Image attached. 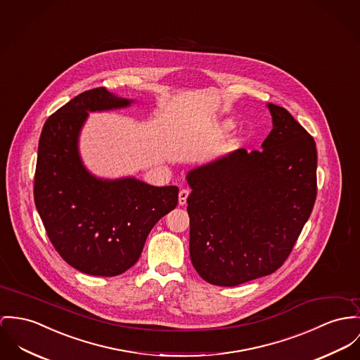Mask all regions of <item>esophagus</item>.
Returning a JSON list of instances; mask_svg holds the SVG:
<instances>
[{"mask_svg": "<svg viewBox=\"0 0 360 360\" xmlns=\"http://www.w3.org/2000/svg\"><path fill=\"white\" fill-rule=\"evenodd\" d=\"M189 191L188 189H182L181 192H179V205H185L186 204V200H188V197H189Z\"/></svg>", "mask_w": 360, "mask_h": 360, "instance_id": "1", "label": "esophagus"}]
</instances>
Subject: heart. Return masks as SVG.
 Returning a JSON list of instances; mask_svg holds the SVG:
<instances>
[{
  "mask_svg": "<svg viewBox=\"0 0 360 360\" xmlns=\"http://www.w3.org/2000/svg\"><path fill=\"white\" fill-rule=\"evenodd\" d=\"M233 126H234V123H233L231 120H227V122H224V123L221 124V130H223V131H229V130L233 129Z\"/></svg>",
  "mask_w": 360,
  "mask_h": 360,
  "instance_id": "b5f03b06",
  "label": "heart"
}]
</instances>
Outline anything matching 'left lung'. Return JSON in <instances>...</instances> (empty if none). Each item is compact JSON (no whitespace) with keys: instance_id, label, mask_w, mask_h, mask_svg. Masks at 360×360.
<instances>
[{"instance_id":"1","label":"left lung","mask_w":360,"mask_h":360,"mask_svg":"<svg viewBox=\"0 0 360 360\" xmlns=\"http://www.w3.org/2000/svg\"><path fill=\"white\" fill-rule=\"evenodd\" d=\"M267 107L273 130L260 150L238 149L186 176L191 259L212 285L277 271L315 204V141L285 108Z\"/></svg>"}]
</instances>
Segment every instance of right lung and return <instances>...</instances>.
I'll list each match as a JSON object with an SVG mask.
<instances>
[{"instance_id":"1","label":"right lung","mask_w":360,"mask_h":360,"mask_svg":"<svg viewBox=\"0 0 360 360\" xmlns=\"http://www.w3.org/2000/svg\"><path fill=\"white\" fill-rule=\"evenodd\" d=\"M133 101L105 87L83 91L45 122L34 178V201L58 255L89 276L115 277L137 263L152 227L178 204L176 186L136 178L100 179L82 165L78 137L87 112Z\"/></svg>"}]
</instances>
